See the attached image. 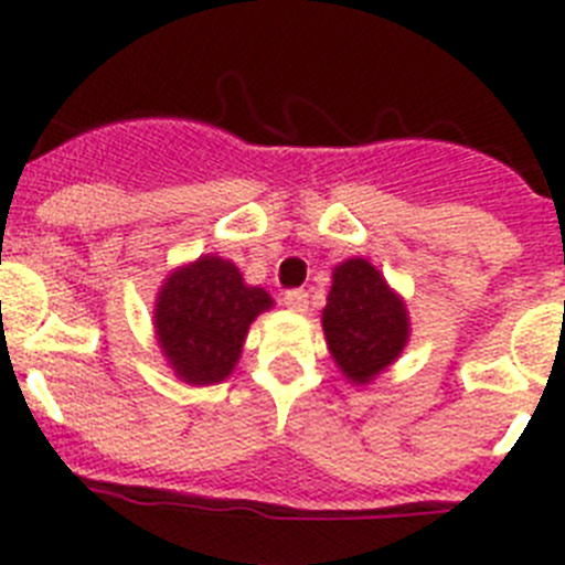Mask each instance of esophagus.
I'll return each mask as SVG.
<instances>
[{
	"label": "esophagus",
	"mask_w": 565,
	"mask_h": 565,
	"mask_svg": "<svg viewBox=\"0 0 565 565\" xmlns=\"http://www.w3.org/2000/svg\"><path fill=\"white\" fill-rule=\"evenodd\" d=\"M284 307L292 309V312H307L309 295L303 292V289H287V292H284Z\"/></svg>",
	"instance_id": "34e87169"
}]
</instances>
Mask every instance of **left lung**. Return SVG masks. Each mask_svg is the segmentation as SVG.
Wrapping results in <instances>:
<instances>
[{
  "instance_id": "1",
  "label": "left lung",
  "mask_w": 565,
  "mask_h": 565,
  "mask_svg": "<svg viewBox=\"0 0 565 565\" xmlns=\"http://www.w3.org/2000/svg\"><path fill=\"white\" fill-rule=\"evenodd\" d=\"M332 278L323 309L329 352L345 377L363 385L399 358L408 340V315L365 258H349Z\"/></svg>"
}]
</instances>
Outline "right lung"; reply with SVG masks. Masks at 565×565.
I'll return each mask as SVG.
<instances>
[{"label":"right lung","mask_w":565,"mask_h":565,"mask_svg":"<svg viewBox=\"0 0 565 565\" xmlns=\"http://www.w3.org/2000/svg\"><path fill=\"white\" fill-rule=\"evenodd\" d=\"M270 307V295L247 287L231 262L205 256L177 270L157 295V338L185 383H222L256 315Z\"/></svg>","instance_id":"add662e5"}]
</instances>
